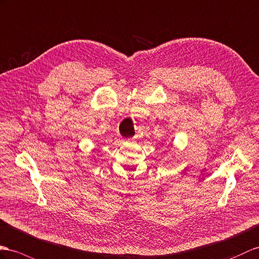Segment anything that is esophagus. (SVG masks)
I'll return each instance as SVG.
<instances>
[{"mask_svg":"<svg viewBox=\"0 0 259 259\" xmlns=\"http://www.w3.org/2000/svg\"><path fill=\"white\" fill-rule=\"evenodd\" d=\"M137 136H138V135H135L133 138H137Z\"/></svg>","mask_w":259,"mask_h":259,"instance_id":"obj_1","label":"esophagus"}]
</instances>
